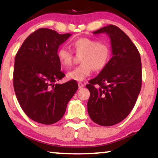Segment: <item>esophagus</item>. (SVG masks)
Listing matches in <instances>:
<instances>
[{"label": "esophagus", "instance_id": "34e87169", "mask_svg": "<svg viewBox=\"0 0 158 158\" xmlns=\"http://www.w3.org/2000/svg\"><path fill=\"white\" fill-rule=\"evenodd\" d=\"M85 87V83H81V82H79L78 83V88H83Z\"/></svg>", "mask_w": 158, "mask_h": 158}]
</instances>
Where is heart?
Wrapping results in <instances>:
<instances>
[{
	"mask_svg": "<svg viewBox=\"0 0 158 158\" xmlns=\"http://www.w3.org/2000/svg\"><path fill=\"white\" fill-rule=\"evenodd\" d=\"M77 55H81L77 66L67 74L69 79L77 81H83L91 75L93 70L99 71L106 66L111 56V49L106 44L90 38H80L72 43ZM58 60L64 68L72 65L73 54L66 47H60L57 51Z\"/></svg>",
	"mask_w": 158,
	"mask_h": 158,
	"instance_id": "heart-1",
	"label": "heart"
}]
</instances>
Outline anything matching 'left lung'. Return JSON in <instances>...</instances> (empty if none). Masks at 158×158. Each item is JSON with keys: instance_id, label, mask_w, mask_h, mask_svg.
Returning <instances> with one entry per match:
<instances>
[{"instance_id": "1", "label": "left lung", "mask_w": 158, "mask_h": 158, "mask_svg": "<svg viewBox=\"0 0 158 158\" xmlns=\"http://www.w3.org/2000/svg\"><path fill=\"white\" fill-rule=\"evenodd\" d=\"M93 33L109 36L113 56L86 85L90 94L88 112L96 124L112 126L124 120L135 106L142 87L141 58L129 36L116 26L108 25Z\"/></svg>"}]
</instances>
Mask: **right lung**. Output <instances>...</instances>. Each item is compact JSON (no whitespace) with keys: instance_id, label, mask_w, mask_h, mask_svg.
Returning <instances> with one entry per match:
<instances>
[{"instance_id":"right-lung-1","label":"right lung","mask_w":158,"mask_h":158,"mask_svg":"<svg viewBox=\"0 0 158 158\" xmlns=\"http://www.w3.org/2000/svg\"><path fill=\"white\" fill-rule=\"evenodd\" d=\"M70 34L41 28L26 39L15 57L14 88L24 113L35 122L52 124L61 119L78 85L73 80L55 83L64 73L57 57Z\"/></svg>"}]
</instances>
